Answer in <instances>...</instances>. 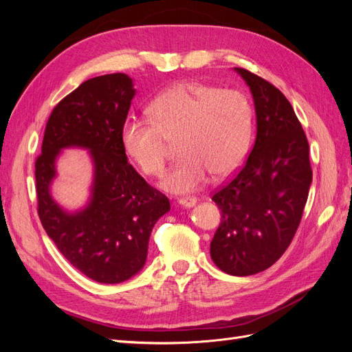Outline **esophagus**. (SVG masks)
<instances>
[{"label":"esophagus","instance_id":"obj_1","mask_svg":"<svg viewBox=\"0 0 352 352\" xmlns=\"http://www.w3.org/2000/svg\"><path fill=\"white\" fill-rule=\"evenodd\" d=\"M197 198L195 197H186V198H179L177 199V204L180 206V207H184V208H192V207H195L197 206Z\"/></svg>","mask_w":352,"mask_h":352}]
</instances>
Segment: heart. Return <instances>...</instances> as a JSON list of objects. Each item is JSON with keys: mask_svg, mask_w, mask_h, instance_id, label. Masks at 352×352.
<instances>
[{"mask_svg": "<svg viewBox=\"0 0 352 352\" xmlns=\"http://www.w3.org/2000/svg\"><path fill=\"white\" fill-rule=\"evenodd\" d=\"M151 119L129 117L123 124L126 154L146 176L163 173L170 144L182 158L160 182L166 192L184 195L207 184L210 175H230L248 151L254 113L243 94L199 82L166 89L150 105Z\"/></svg>", "mask_w": 352, "mask_h": 352, "instance_id": "b5f03b06", "label": "heart"}]
</instances>
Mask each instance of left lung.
Here are the masks:
<instances>
[{
  "instance_id": "left-lung-1",
  "label": "left lung",
  "mask_w": 352,
  "mask_h": 352,
  "mask_svg": "<svg viewBox=\"0 0 352 352\" xmlns=\"http://www.w3.org/2000/svg\"><path fill=\"white\" fill-rule=\"evenodd\" d=\"M233 70L251 91L257 136L236 176L212 195L221 223L210 254L225 273L250 276L269 269L289 247L313 172L307 136L291 102L257 74Z\"/></svg>"
}]
</instances>
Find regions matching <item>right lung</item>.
Instances as JSON below:
<instances>
[{
    "mask_svg": "<svg viewBox=\"0 0 352 352\" xmlns=\"http://www.w3.org/2000/svg\"><path fill=\"white\" fill-rule=\"evenodd\" d=\"M136 89L124 73L92 78L52 110L35 177L38 214L47 235L72 265L100 283H122L140 273L166 195L127 163L122 129ZM69 147L88 151L93 182L87 204L70 212L50 194L56 158Z\"/></svg>",
    "mask_w": 352,
    "mask_h": 352,
    "instance_id": "obj_1",
    "label": "right lung"
}]
</instances>
